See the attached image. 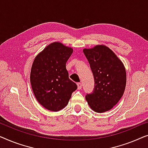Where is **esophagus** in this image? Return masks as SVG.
Masks as SVG:
<instances>
[{
  "label": "esophagus",
  "mask_w": 148,
  "mask_h": 148,
  "mask_svg": "<svg viewBox=\"0 0 148 148\" xmlns=\"http://www.w3.org/2000/svg\"><path fill=\"white\" fill-rule=\"evenodd\" d=\"M77 86H78V89H79V90H80V89L82 88V83H81V82H78V83H77Z\"/></svg>",
  "instance_id": "esophagus-1"
}]
</instances>
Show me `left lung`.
Masks as SVG:
<instances>
[{"label":"left lung","mask_w":148,"mask_h":148,"mask_svg":"<svg viewBox=\"0 0 148 148\" xmlns=\"http://www.w3.org/2000/svg\"><path fill=\"white\" fill-rule=\"evenodd\" d=\"M95 79V88L86 95L93 111L104 113L119 101L126 86V71L115 53L105 45L83 49Z\"/></svg>","instance_id":"left-lung-1"}]
</instances>
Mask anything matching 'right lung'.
<instances>
[{
    "label": "right lung",
    "instance_id": "obj_1",
    "mask_svg": "<svg viewBox=\"0 0 148 148\" xmlns=\"http://www.w3.org/2000/svg\"><path fill=\"white\" fill-rule=\"evenodd\" d=\"M73 52L71 47L53 42L35 57L30 82L37 101L45 109L59 111L68 105L77 85L68 77L66 64Z\"/></svg>",
    "mask_w": 148,
    "mask_h": 148
}]
</instances>
